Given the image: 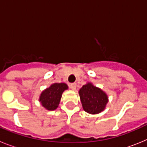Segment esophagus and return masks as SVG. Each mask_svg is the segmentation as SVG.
<instances>
[{
    "label": "esophagus",
    "mask_w": 147,
    "mask_h": 147,
    "mask_svg": "<svg viewBox=\"0 0 147 147\" xmlns=\"http://www.w3.org/2000/svg\"><path fill=\"white\" fill-rule=\"evenodd\" d=\"M70 88H71L73 90H74L76 88V83H71V84H70Z\"/></svg>",
    "instance_id": "34e87169"
}]
</instances>
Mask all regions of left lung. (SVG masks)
I'll return each mask as SVG.
<instances>
[{"label":"left lung","instance_id":"1","mask_svg":"<svg viewBox=\"0 0 147 147\" xmlns=\"http://www.w3.org/2000/svg\"><path fill=\"white\" fill-rule=\"evenodd\" d=\"M79 94L83 110L92 115L102 112L108 103L107 93L91 82L83 85L79 90Z\"/></svg>","mask_w":147,"mask_h":147}]
</instances>
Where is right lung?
Instances as JSON below:
<instances>
[{"mask_svg":"<svg viewBox=\"0 0 147 147\" xmlns=\"http://www.w3.org/2000/svg\"><path fill=\"white\" fill-rule=\"evenodd\" d=\"M67 89L68 86L65 83H53L50 87L45 88L40 93L39 98L40 105L45 110H56L59 105L62 93Z\"/></svg>","mask_w":147,"mask_h":147,"instance_id":"1","label":"right lung"}]
</instances>
